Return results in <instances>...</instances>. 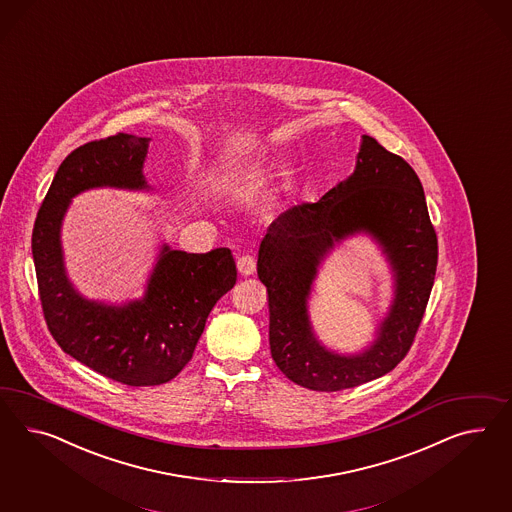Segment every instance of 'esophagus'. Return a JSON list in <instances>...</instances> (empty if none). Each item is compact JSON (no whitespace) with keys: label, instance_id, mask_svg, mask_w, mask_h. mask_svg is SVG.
Wrapping results in <instances>:
<instances>
[{"label":"esophagus","instance_id":"1","mask_svg":"<svg viewBox=\"0 0 512 512\" xmlns=\"http://www.w3.org/2000/svg\"><path fill=\"white\" fill-rule=\"evenodd\" d=\"M236 268H238V272L242 276H251L255 272V268H257V263H255V259L251 255H242L236 261Z\"/></svg>","mask_w":512,"mask_h":512}]
</instances>
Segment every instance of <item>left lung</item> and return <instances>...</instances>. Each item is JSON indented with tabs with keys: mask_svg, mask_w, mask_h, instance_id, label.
<instances>
[{
	"mask_svg": "<svg viewBox=\"0 0 512 512\" xmlns=\"http://www.w3.org/2000/svg\"><path fill=\"white\" fill-rule=\"evenodd\" d=\"M369 235L387 257L394 298L360 353L324 346L308 317L319 264L352 235ZM438 264L421 180L401 156L361 136L354 173L315 203L285 208L259 246L257 274L268 292L270 352L279 371L313 391L360 386L393 371L410 350L425 315Z\"/></svg>",
	"mask_w": 512,
	"mask_h": 512,
	"instance_id": "1",
	"label": "left lung"
}]
</instances>
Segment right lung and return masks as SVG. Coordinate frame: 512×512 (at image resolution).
Returning <instances> with one entry per match:
<instances>
[{"instance_id": "add662e5", "label": "right lung", "mask_w": 512, "mask_h": 512, "mask_svg": "<svg viewBox=\"0 0 512 512\" xmlns=\"http://www.w3.org/2000/svg\"><path fill=\"white\" fill-rule=\"evenodd\" d=\"M151 138L117 134L70 152L37 214L31 251L42 311L57 345L126 386H160L192 360L212 307L236 283L231 249L186 253L162 244L141 298L89 300L67 274L61 227L76 195L95 188L152 192L143 175Z\"/></svg>"}]
</instances>
